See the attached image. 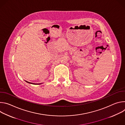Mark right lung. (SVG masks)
I'll use <instances>...</instances> for the list:
<instances>
[{"instance_id":"right-lung-1","label":"right lung","mask_w":125,"mask_h":125,"mask_svg":"<svg viewBox=\"0 0 125 125\" xmlns=\"http://www.w3.org/2000/svg\"><path fill=\"white\" fill-rule=\"evenodd\" d=\"M26 82H27V83H31V84H41V83H30V82H27V81H26Z\"/></svg>"}]
</instances>
